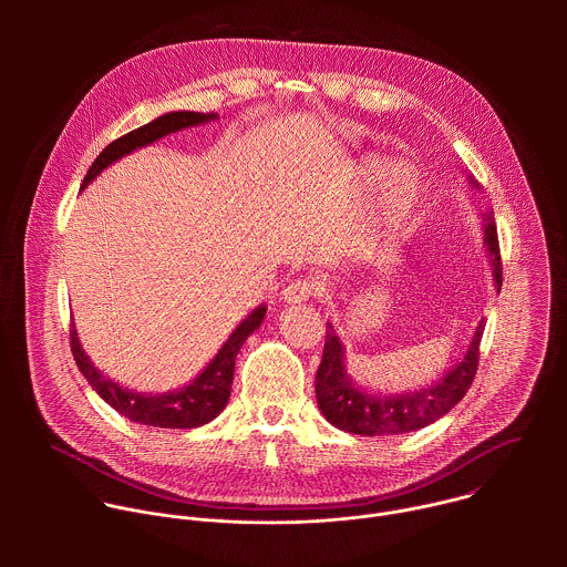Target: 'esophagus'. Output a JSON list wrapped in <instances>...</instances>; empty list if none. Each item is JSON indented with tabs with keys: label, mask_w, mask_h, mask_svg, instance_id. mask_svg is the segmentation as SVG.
Returning <instances> with one entry per match:
<instances>
[{
	"label": "esophagus",
	"mask_w": 567,
	"mask_h": 567,
	"mask_svg": "<svg viewBox=\"0 0 567 567\" xmlns=\"http://www.w3.org/2000/svg\"><path fill=\"white\" fill-rule=\"evenodd\" d=\"M311 296H313V285L309 280H296V282H291L289 287L282 289V300L289 302V305L305 302Z\"/></svg>",
	"instance_id": "1"
}]
</instances>
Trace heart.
I'll use <instances>...</instances> for the list:
<instances>
[{
    "mask_svg": "<svg viewBox=\"0 0 567 567\" xmlns=\"http://www.w3.org/2000/svg\"><path fill=\"white\" fill-rule=\"evenodd\" d=\"M388 169V161L381 156H368L354 171V184L361 190H368L377 184L372 202V224L381 237H392L411 224L415 213L424 199V184L415 168L411 166H394Z\"/></svg>",
    "mask_w": 567,
    "mask_h": 567,
    "instance_id": "obj_1",
    "label": "heart"
}]
</instances>
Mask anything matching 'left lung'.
<instances>
[{
    "label": "left lung",
    "instance_id": "left-lung-1",
    "mask_svg": "<svg viewBox=\"0 0 567 567\" xmlns=\"http://www.w3.org/2000/svg\"><path fill=\"white\" fill-rule=\"evenodd\" d=\"M468 182L477 188V182L468 175ZM484 249L494 274V285L501 291L503 287V265L498 233L492 213L484 215ZM484 318L471 337V343L464 357L437 381L426 388L409 392H374L359 385L346 365V346L341 343L332 322H328L326 350L316 372V401L318 409L332 426L354 433V435H401L420 431L440 417H444L455 403L466 394L477 370V350L484 332Z\"/></svg>",
    "mask_w": 567,
    "mask_h": 567
}]
</instances>
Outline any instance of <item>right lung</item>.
Returning a JSON list of instances; mask_svg holds the SVG:
<instances>
[{"mask_svg": "<svg viewBox=\"0 0 567 567\" xmlns=\"http://www.w3.org/2000/svg\"><path fill=\"white\" fill-rule=\"evenodd\" d=\"M217 114H202V112H168L150 121L147 125H141L138 130H132L130 134L116 138L110 143L92 164L83 188L85 190L105 168L116 164L118 158L132 154L134 150H141L145 145H152L154 141L164 138L168 134H175L186 127L206 125L210 121H217ZM267 313V305H258L239 326L230 332V337L224 341V346L217 350V354L208 361V365L186 385L171 392H136L130 390L114 379L105 377L87 357V352L80 346L75 326H71V352L75 359L78 370L90 381V385L105 399V403L127 417L130 422L143 424V426H156V429H197L208 422H213L228 403L230 385H233V370H235V357L245 341L262 326Z\"/></svg>", "mask_w": 567, "mask_h": 567, "instance_id": "obj_1", "label": "right lung"}]
</instances>
